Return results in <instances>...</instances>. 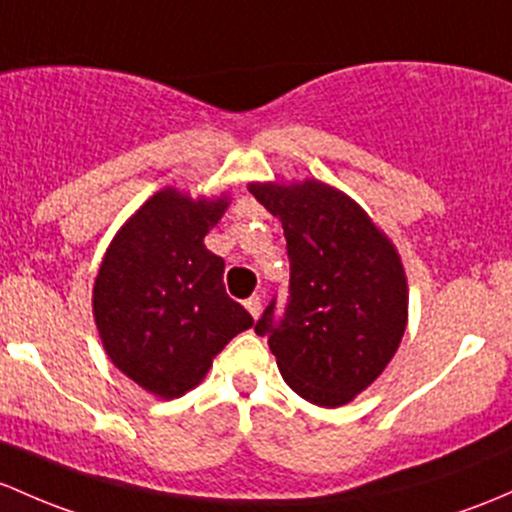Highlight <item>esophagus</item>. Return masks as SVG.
<instances>
[{"label":"esophagus","instance_id":"34e87169","mask_svg":"<svg viewBox=\"0 0 512 512\" xmlns=\"http://www.w3.org/2000/svg\"><path fill=\"white\" fill-rule=\"evenodd\" d=\"M245 309L250 311L252 319H260V314H262V301H260V297L245 299Z\"/></svg>","mask_w":512,"mask_h":512}]
</instances>
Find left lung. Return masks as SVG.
I'll return each mask as SVG.
<instances>
[{
  "mask_svg": "<svg viewBox=\"0 0 512 512\" xmlns=\"http://www.w3.org/2000/svg\"><path fill=\"white\" fill-rule=\"evenodd\" d=\"M250 193L282 220L289 304L257 321L284 383L319 407L355 400L383 375L407 328L410 287L392 240L351 196L319 179L252 181Z\"/></svg>",
  "mask_w": 512,
  "mask_h": 512,
  "instance_id": "obj_1",
  "label": "left lung"
}]
</instances>
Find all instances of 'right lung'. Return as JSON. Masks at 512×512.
Instances as JSON below:
<instances>
[{"mask_svg":"<svg viewBox=\"0 0 512 512\" xmlns=\"http://www.w3.org/2000/svg\"><path fill=\"white\" fill-rule=\"evenodd\" d=\"M230 196L164 186L117 230L93 284V319L120 373L159 400L193 390L255 321L225 294L223 257L206 247Z\"/></svg>","mask_w":512,"mask_h":512,"instance_id":"obj_1","label":"right lung"}]
</instances>
